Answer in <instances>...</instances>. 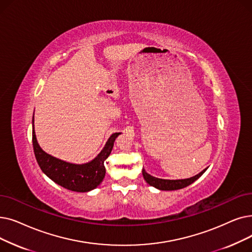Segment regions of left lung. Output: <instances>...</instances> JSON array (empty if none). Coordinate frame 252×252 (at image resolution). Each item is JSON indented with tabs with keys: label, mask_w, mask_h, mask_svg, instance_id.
<instances>
[{
	"label": "left lung",
	"mask_w": 252,
	"mask_h": 252,
	"mask_svg": "<svg viewBox=\"0 0 252 252\" xmlns=\"http://www.w3.org/2000/svg\"><path fill=\"white\" fill-rule=\"evenodd\" d=\"M206 170L207 169L203 170L201 173L195 175L193 177H190L188 179H179V180H169V179H160V178L153 177L148 173H146L144 168L142 169V174H143L145 181L153 188H156L159 190H176V189H181L183 188L189 187V184L193 183L196 179H199L205 173Z\"/></svg>",
	"instance_id": "obj_1"
}]
</instances>
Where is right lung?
<instances>
[{
    "instance_id": "right-lung-1",
    "label": "right lung",
    "mask_w": 252,
    "mask_h": 252,
    "mask_svg": "<svg viewBox=\"0 0 252 252\" xmlns=\"http://www.w3.org/2000/svg\"><path fill=\"white\" fill-rule=\"evenodd\" d=\"M119 134H112L102 151L93 160L82 165H76L54 158L40 147L37 142L32 119V147L42 172L61 187L77 192L93 190L103 181L106 174L104 161L111 153L114 141Z\"/></svg>"
}]
</instances>
